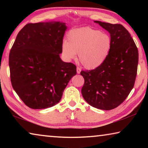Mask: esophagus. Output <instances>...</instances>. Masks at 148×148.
Returning <instances> with one entry per match:
<instances>
[{
  "mask_svg": "<svg viewBox=\"0 0 148 148\" xmlns=\"http://www.w3.org/2000/svg\"><path fill=\"white\" fill-rule=\"evenodd\" d=\"M76 71H77V74H79L80 72H81V69L79 68V67H77Z\"/></svg>",
  "mask_w": 148,
  "mask_h": 148,
  "instance_id": "34e87169",
  "label": "esophagus"
}]
</instances>
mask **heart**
<instances>
[{"instance_id": "b5f03b06", "label": "heart", "mask_w": 148, "mask_h": 148, "mask_svg": "<svg viewBox=\"0 0 148 148\" xmlns=\"http://www.w3.org/2000/svg\"><path fill=\"white\" fill-rule=\"evenodd\" d=\"M112 40L108 34L89 27L72 29L67 41L62 43V56L72 60L78 53L79 61L87 69H94L103 63L110 53Z\"/></svg>"}]
</instances>
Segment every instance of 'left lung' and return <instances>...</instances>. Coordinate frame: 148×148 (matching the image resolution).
<instances>
[{"label": "left lung", "instance_id": "8db88e82", "mask_svg": "<svg viewBox=\"0 0 148 148\" xmlns=\"http://www.w3.org/2000/svg\"><path fill=\"white\" fill-rule=\"evenodd\" d=\"M110 34L112 47L101 66L82 71L84 99L100 110L114 109L123 102L134 85L138 63V51L128 31L121 24L95 21Z\"/></svg>", "mask_w": 148, "mask_h": 148}]
</instances>
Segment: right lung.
<instances>
[{"instance_id":"obj_1","label":"right lung","mask_w":148,"mask_h":148,"mask_svg":"<svg viewBox=\"0 0 148 148\" xmlns=\"http://www.w3.org/2000/svg\"><path fill=\"white\" fill-rule=\"evenodd\" d=\"M67 27L60 21L27 24L17 34L9 55L12 87L32 109H45L61 101L76 66L60 58Z\"/></svg>"}]
</instances>
